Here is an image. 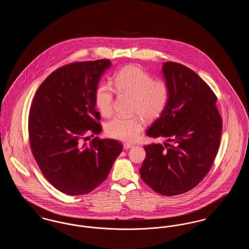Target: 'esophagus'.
<instances>
[{"instance_id": "1", "label": "esophagus", "mask_w": 249, "mask_h": 249, "mask_svg": "<svg viewBox=\"0 0 249 249\" xmlns=\"http://www.w3.org/2000/svg\"><path fill=\"white\" fill-rule=\"evenodd\" d=\"M134 146V144H132V143H130V142H126V143H124L123 144V147H124V149H129V148H131V147H133Z\"/></svg>"}]
</instances>
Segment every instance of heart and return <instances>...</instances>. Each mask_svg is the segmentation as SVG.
Instances as JSON below:
<instances>
[{
    "label": "heart",
    "mask_w": 249,
    "mask_h": 249,
    "mask_svg": "<svg viewBox=\"0 0 249 249\" xmlns=\"http://www.w3.org/2000/svg\"><path fill=\"white\" fill-rule=\"evenodd\" d=\"M117 92L132 96L131 111L145 120L159 118L168 106L170 89L162 79H153L152 75L142 67L129 65L122 68L114 77ZM113 89L101 84L94 95L95 106L103 116H109L113 110ZM142 129L139 116L132 118L115 117L107 122V133L122 141H133Z\"/></svg>",
    "instance_id": "1"
}]
</instances>
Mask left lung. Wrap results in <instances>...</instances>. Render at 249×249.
<instances>
[{
	"instance_id": "1",
	"label": "left lung",
	"mask_w": 249,
	"mask_h": 249,
	"mask_svg": "<svg viewBox=\"0 0 249 249\" xmlns=\"http://www.w3.org/2000/svg\"><path fill=\"white\" fill-rule=\"evenodd\" d=\"M162 73L169 103L146 135L166 142L143 146L140 176L157 193L175 196L195 188L209 172L220 143L222 119L216 96L195 71L166 61Z\"/></svg>"
}]
</instances>
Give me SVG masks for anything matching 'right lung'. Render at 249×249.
<instances>
[{
    "mask_svg": "<svg viewBox=\"0 0 249 249\" xmlns=\"http://www.w3.org/2000/svg\"><path fill=\"white\" fill-rule=\"evenodd\" d=\"M110 67L109 59L62 66L48 75L34 98L29 115L32 152L48 182L67 195L87 194L100 186L122 151L113 139L84 142L88 134L102 131L94 95Z\"/></svg>",
    "mask_w": 249,
    "mask_h": 249,
    "instance_id": "right-lung-1",
    "label": "right lung"
}]
</instances>
